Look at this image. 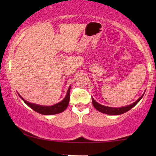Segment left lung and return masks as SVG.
Wrapping results in <instances>:
<instances>
[{"mask_svg":"<svg viewBox=\"0 0 156 156\" xmlns=\"http://www.w3.org/2000/svg\"><path fill=\"white\" fill-rule=\"evenodd\" d=\"M143 94L141 97H140L139 99H138L137 101L134 102L132 104H130L129 106H122V107H119V108H114V107H109V106H105L104 105H101L99 103H97V101H95L94 99L92 98V104L93 106H94V108L96 109L99 111V112L104 113V114H108V115H120L122 114H124V113L127 112L128 111H129L130 109H131L133 106H135L136 104H137L140 99H142Z\"/></svg>","mask_w":156,"mask_h":156,"instance_id":"8db88e82","label":"left lung"}]
</instances>
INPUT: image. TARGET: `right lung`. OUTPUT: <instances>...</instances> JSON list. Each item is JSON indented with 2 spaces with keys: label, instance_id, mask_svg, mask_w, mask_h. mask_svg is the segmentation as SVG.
I'll return each instance as SVG.
<instances>
[{
  "label": "right lung",
  "instance_id": "add662e5",
  "mask_svg": "<svg viewBox=\"0 0 156 156\" xmlns=\"http://www.w3.org/2000/svg\"><path fill=\"white\" fill-rule=\"evenodd\" d=\"M69 92H70V87H69V89H68L67 95H66L65 99L62 100V101L60 102H59V103L54 104V105L52 106H41V105H38V104L30 103V102L25 101V100L23 99V98L21 97L19 94L18 95L27 106H29L32 109L35 111L36 112L39 113V114H44V115H52V114H59V113L62 112L66 109V108H67V107L68 106V104H69V101L70 99Z\"/></svg>",
  "mask_w": 156,
  "mask_h": 156
}]
</instances>
